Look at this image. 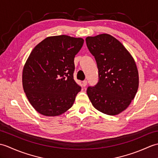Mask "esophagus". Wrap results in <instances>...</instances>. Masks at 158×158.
I'll use <instances>...</instances> for the list:
<instances>
[{
  "mask_svg": "<svg viewBox=\"0 0 158 158\" xmlns=\"http://www.w3.org/2000/svg\"><path fill=\"white\" fill-rule=\"evenodd\" d=\"M87 84H88V82H87V81H83V83H82V85L83 87H85L87 85Z\"/></svg>",
  "mask_w": 158,
  "mask_h": 158,
  "instance_id": "34e87169",
  "label": "esophagus"
}]
</instances>
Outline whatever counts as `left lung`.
<instances>
[{
	"label": "left lung",
	"mask_w": 158,
	"mask_h": 158,
	"mask_svg": "<svg viewBox=\"0 0 158 158\" xmlns=\"http://www.w3.org/2000/svg\"><path fill=\"white\" fill-rule=\"evenodd\" d=\"M87 47L94 56L99 81L88 87L87 94L94 108L109 115L126 110L139 88V72L130 53L118 40L108 34L85 39Z\"/></svg>",
	"instance_id": "8db88e82"
}]
</instances>
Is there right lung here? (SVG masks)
Segmentation results:
<instances>
[{
	"instance_id": "1",
	"label": "right lung",
	"mask_w": 158,
	"mask_h": 158,
	"mask_svg": "<svg viewBox=\"0 0 158 158\" xmlns=\"http://www.w3.org/2000/svg\"><path fill=\"white\" fill-rule=\"evenodd\" d=\"M84 43L68 35L48 36L32 49L23 68L22 85L29 102L45 116L71 108L81 90L73 79L74 58Z\"/></svg>"
}]
</instances>
